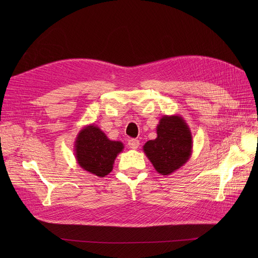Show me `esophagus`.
<instances>
[{"label": "esophagus", "mask_w": 258, "mask_h": 258, "mask_svg": "<svg viewBox=\"0 0 258 258\" xmlns=\"http://www.w3.org/2000/svg\"><path fill=\"white\" fill-rule=\"evenodd\" d=\"M128 145L132 150H137L140 145V142L137 139H131V140H128Z\"/></svg>", "instance_id": "esophagus-1"}]
</instances>
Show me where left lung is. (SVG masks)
I'll use <instances>...</instances> for the list:
<instances>
[{"label":"left lung","instance_id":"obj_1","mask_svg":"<svg viewBox=\"0 0 258 258\" xmlns=\"http://www.w3.org/2000/svg\"><path fill=\"white\" fill-rule=\"evenodd\" d=\"M192 135L180 115L162 116L157 125V138L143 145V152L155 169L169 175L181 168L191 157Z\"/></svg>","mask_w":258,"mask_h":258}]
</instances>
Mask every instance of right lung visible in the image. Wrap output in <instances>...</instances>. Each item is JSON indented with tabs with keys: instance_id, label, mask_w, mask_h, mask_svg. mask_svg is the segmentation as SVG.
Returning <instances> with one entry per match:
<instances>
[{
	"instance_id": "obj_1",
	"label": "right lung",
	"mask_w": 258,
	"mask_h": 258,
	"mask_svg": "<svg viewBox=\"0 0 258 258\" xmlns=\"http://www.w3.org/2000/svg\"><path fill=\"white\" fill-rule=\"evenodd\" d=\"M123 148V143L110 140L95 124L81 128L74 142V154L78 165L100 178L112 171L115 159Z\"/></svg>"
}]
</instances>
